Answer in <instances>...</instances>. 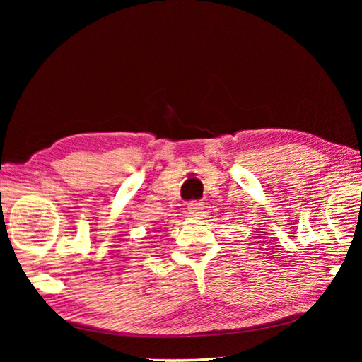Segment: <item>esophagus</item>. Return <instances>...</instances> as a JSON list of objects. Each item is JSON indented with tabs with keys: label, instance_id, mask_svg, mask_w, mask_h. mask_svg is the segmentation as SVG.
Here are the masks:
<instances>
[{
	"label": "esophagus",
	"instance_id": "34e87169",
	"mask_svg": "<svg viewBox=\"0 0 362 362\" xmlns=\"http://www.w3.org/2000/svg\"><path fill=\"white\" fill-rule=\"evenodd\" d=\"M187 210H189V213L192 216H199L202 213V210H204V202H201V201H190L187 204Z\"/></svg>",
	"mask_w": 362,
	"mask_h": 362
}]
</instances>
